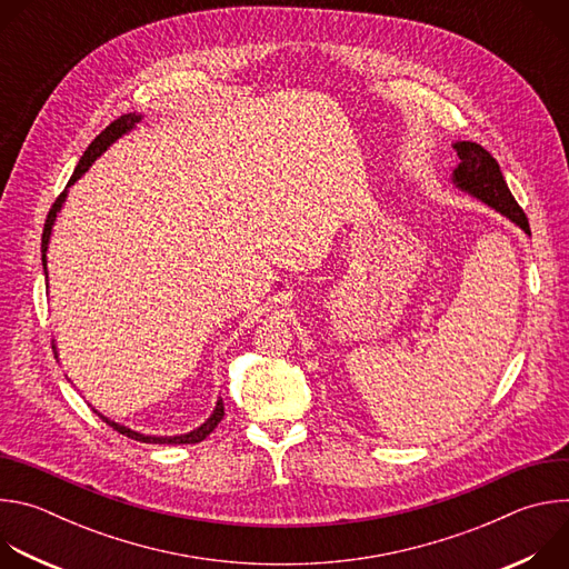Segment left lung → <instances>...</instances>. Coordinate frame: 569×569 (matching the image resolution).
<instances>
[{"label": "left lung", "instance_id": "obj_1", "mask_svg": "<svg viewBox=\"0 0 569 569\" xmlns=\"http://www.w3.org/2000/svg\"><path fill=\"white\" fill-rule=\"evenodd\" d=\"M455 150L461 161L452 173V182L461 191L481 200L483 204H489L496 211L505 213L509 220H513L518 227H522L531 236L529 220L520 209V204L516 202V198L511 196L496 157L472 141H457Z\"/></svg>", "mask_w": 569, "mask_h": 569}]
</instances>
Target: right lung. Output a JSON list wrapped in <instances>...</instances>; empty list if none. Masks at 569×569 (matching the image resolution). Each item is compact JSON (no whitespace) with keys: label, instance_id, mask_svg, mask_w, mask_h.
<instances>
[{"label":"right lung","instance_id":"right-lung-1","mask_svg":"<svg viewBox=\"0 0 569 569\" xmlns=\"http://www.w3.org/2000/svg\"><path fill=\"white\" fill-rule=\"evenodd\" d=\"M139 119H141V114L130 112V114H123V117H119L117 121H112V123L88 146V150L83 152V157H80L78 167H76L73 176L69 178L67 187H71L80 176H83V173L92 167V161H94L112 141H117L121 134H126L128 130H132ZM64 198H67V189L56 198V202L51 204V209H49V213H47V220H44V229H42V268H44V272H47V246H49L51 227H53L56 213L60 211ZM99 417H101V415H99ZM222 417H224V405H222V398H220V400L216 402L213 415H211L198 430H193V432H189V435H178V437H148V435H139V432H134V430H130V428H126V426H119V423H114V421H110V419H106V417H101V419H103L110 428H114L119 435L130 437V439L141 441V443H200L202 439H207V437L216 430V426L222 421Z\"/></svg>","mask_w":569,"mask_h":569}]
</instances>
